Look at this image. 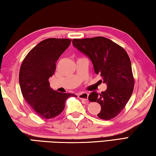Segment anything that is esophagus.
Listing matches in <instances>:
<instances>
[{
  "label": "esophagus",
  "mask_w": 156,
  "mask_h": 156,
  "mask_svg": "<svg viewBox=\"0 0 156 156\" xmlns=\"http://www.w3.org/2000/svg\"><path fill=\"white\" fill-rule=\"evenodd\" d=\"M78 96L80 99L84 100H85V101H87L89 94H88V93H87V92H81V93L78 94Z\"/></svg>",
  "instance_id": "obj_1"
}]
</instances>
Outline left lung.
Instances as JSON below:
<instances>
[{
    "label": "left lung",
    "mask_w": 156,
    "mask_h": 156,
    "mask_svg": "<svg viewBox=\"0 0 156 156\" xmlns=\"http://www.w3.org/2000/svg\"><path fill=\"white\" fill-rule=\"evenodd\" d=\"M73 45L87 56L94 72L102 78L107 88L98 94L93 91L89 100L101 106L98 118L110 120L121 112L130 99L134 87L131 60L122 47L105 37L73 39Z\"/></svg>",
    "instance_id": "1"
}]
</instances>
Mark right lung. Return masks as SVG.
<instances>
[{
	"instance_id": "obj_1",
	"label": "right lung",
	"mask_w": 156,
	"mask_h": 156,
	"mask_svg": "<svg viewBox=\"0 0 156 156\" xmlns=\"http://www.w3.org/2000/svg\"><path fill=\"white\" fill-rule=\"evenodd\" d=\"M71 41L65 38L45 39L28 53L21 65V92L34 112L42 118L50 119L58 115L65 109L66 100L76 96L54 90L49 83L56 70V62Z\"/></svg>"
}]
</instances>
